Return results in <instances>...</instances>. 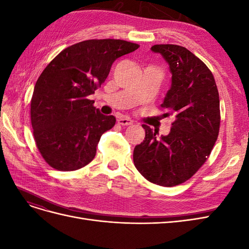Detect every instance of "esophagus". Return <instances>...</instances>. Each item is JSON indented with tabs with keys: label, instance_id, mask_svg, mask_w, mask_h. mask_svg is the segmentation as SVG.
Here are the masks:
<instances>
[{
	"label": "esophagus",
	"instance_id": "34e87169",
	"mask_svg": "<svg viewBox=\"0 0 249 249\" xmlns=\"http://www.w3.org/2000/svg\"><path fill=\"white\" fill-rule=\"evenodd\" d=\"M117 124L120 125H130L133 124V120L130 118H126V117H118Z\"/></svg>",
	"mask_w": 249,
	"mask_h": 249
}]
</instances>
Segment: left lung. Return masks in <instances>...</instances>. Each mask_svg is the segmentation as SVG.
Instances as JSON below:
<instances>
[{
  "instance_id": "left-lung-1",
  "label": "left lung",
  "mask_w": 249,
  "mask_h": 249,
  "mask_svg": "<svg viewBox=\"0 0 249 249\" xmlns=\"http://www.w3.org/2000/svg\"><path fill=\"white\" fill-rule=\"evenodd\" d=\"M169 64L171 87L161 108L173 117L167 136L146 124L145 138L134 148L135 167L150 183L164 187L182 184L207 161L219 134V93L214 76L199 58L177 44H155Z\"/></svg>"
}]
</instances>
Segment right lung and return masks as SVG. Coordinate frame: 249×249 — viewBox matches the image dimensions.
Returning <instances> with one entry per match:
<instances>
[{"label":"right lung","mask_w":249,"mask_h":249,"mask_svg":"<svg viewBox=\"0 0 249 249\" xmlns=\"http://www.w3.org/2000/svg\"><path fill=\"white\" fill-rule=\"evenodd\" d=\"M139 48L122 39H89L64 49L37 80L31 124L40 155L60 171L78 170L93 160L101 136L114 126L88 99L107 79L113 62Z\"/></svg>","instance_id":"right-lung-1"}]
</instances>
